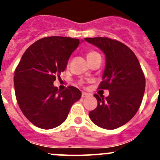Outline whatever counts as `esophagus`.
Wrapping results in <instances>:
<instances>
[{
  "mask_svg": "<svg viewBox=\"0 0 160 160\" xmlns=\"http://www.w3.org/2000/svg\"><path fill=\"white\" fill-rule=\"evenodd\" d=\"M88 96V94L87 93H85V92H82V98H86Z\"/></svg>",
  "mask_w": 160,
  "mask_h": 160,
  "instance_id": "34e87169",
  "label": "esophagus"
}]
</instances>
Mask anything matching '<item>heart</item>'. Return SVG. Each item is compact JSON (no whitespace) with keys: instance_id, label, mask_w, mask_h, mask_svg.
I'll return each mask as SVG.
<instances>
[{"instance_id":"heart-1","label":"heart","mask_w":160,"mask_h":160,"mask_svg":"<svg viewBox=\"0 0 160 160\" xmlns=\"http://www.w3.org/2000/svg\"><path fill=\"white\" fill-rule=\"evenodd\" d=\"M97 56H99V54L95 51H89L87 53V60H90V59L94 58L97 57Z\"/></svg>"}]
</instances>
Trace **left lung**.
Returning a JSON list of instances; mask_svg holds the SVG:
<instances>
[{
  "label": "left lung",
  "mask_w": 160,
  "mask_h": 160,
  "mask_svg": "<svg viewBox=\"0 0 160 160\" xmlns=\"http://www.w3.org/2000/svg\"><path fill=\"white\" fill-rule=\"evenodd\" d=\"M105 54L106 65L99 89L109 90V96L94 94L98 106L89 113L97 126L114 130L135 116L145 91V77L135 54L124 44L107 38H85Z\"/></svg>",
  "instance_id": "8db88e82"
}]
</instances>
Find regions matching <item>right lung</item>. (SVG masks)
<instances>
[{
	"instance_id": "1",
	"label": "right lung",
	"mask_w": 160,
	"mask_h": 160,
	"mask_svg": "<svg viewBox=\"0 0 160 160\" xmlns=\"http://www.w3.org/2000/svg\"><path fill=\"white\" fill-rule=\"evenodd\" d=\"M66 37L44 38L28 48L15 70L14 89L20 108L29 121L42 129L65 122L81 91L69 87L61 91L53 86L66 70L72 53L82 42Z\"/></svg>"
}]
</instances>
